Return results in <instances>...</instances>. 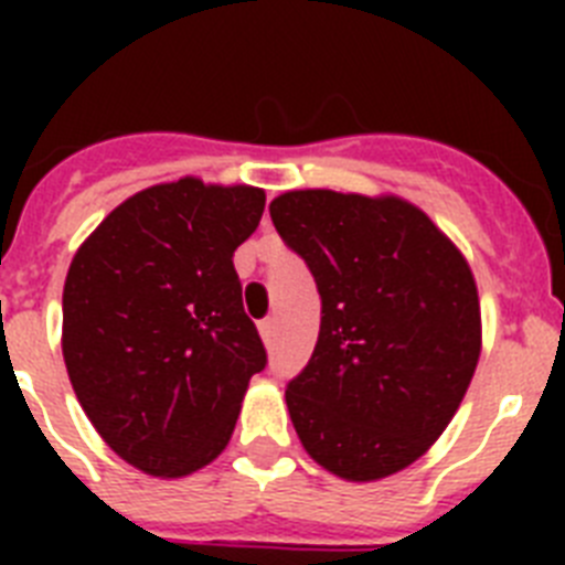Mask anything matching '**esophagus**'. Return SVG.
<instances>
[{
	"instance_id": "34e87169",
	"label": "esophagus",
	"mask_w": 565,
	"mask_h": 565,
	"mask_svg": "<svg viewBox=\"0 0 565 565\" xmlns=\"http://www.w3.org/2000/svg\"><path fill=\"white\" fill-rule=\"evenodd\" d=\"M259 337H263L266 344H271L274 337H277V319H263V322H259Z\"/></svg>"
}]
</instances>
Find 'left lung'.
<instances>
[{
    "mask_svg": "<svg viewBox=\"0 0 565 565\" xmlns=\"http://www.w3.org/2000/svg\"><path fill=\"white\" fill-rule=\"evenodd\" d=\"M268 212L322 299L311 362L286 391L294 430L337 478L396 476L447 430L478 367L472 268L398 194L291 189Z\"/></svg>",
    "mask_w": 565,
    "mask_h": 565,
    "instance_id": "obj_1",
    "label": "left lung"
}]
</instances>
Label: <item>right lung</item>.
Wrapping results in <instances>:
<instances>
[{
  "instance_id": "add662e5",
  "label": "right lung",
  "mask_w": 565,
  "mask_h": 565,
  "mask_svg": "<svg viewBox=\"0 0 565 565\" xmlns=\"http://www.w3.org/2000/svg\"><path fill=\"white\" fill-rule=\"evenodd\" d=\"M263 209L266 192L248 183H154L115 206L70 263V384L109 450L147 476L186 478L221 456L266 367L232 263Z\"/></svg>"
}]
</instances>
